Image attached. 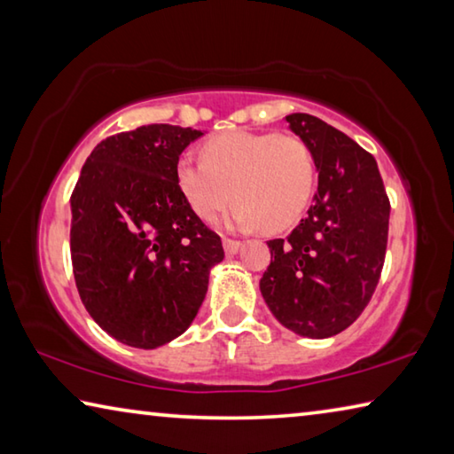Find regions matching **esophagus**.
<instances>
[{
	"mask_svg": "<svg viewBox=\"0 0 454 454\" xmlns=\"http://www.w3.org/2000/svg\"><path fill=\"white\" fill-rule=\"evenodd\" d=\"M222 244H224V252H226L228 256L236 254L238 248H240V246H242L240 240H234V238H224V242H222Z\"/></svg>",
	"mask_w": 454,
	"mask_h": 454,
	"instance_id": "obj_1",
	"label": "esophagus"
}]
</instances>
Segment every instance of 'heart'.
I'll return each instance as SVG.
<instances>
[{
  "mask_svg": "<svg viewBox=\"0 0 454 454\" xmlns=\"http://www.w3.org/2000/svg\"><path fill=\"white\" fill-rule=\"evenodd\" d=\"M176 184L192 212L216 222L236 202L238 228L284 230L309 208L317 188V160L301 136L226 132L202 145V160L182 156Z\"/></svg>",
  "mask_w": 454,
  "mask_h": 454,
  "instance_id": "1",
  "label": "heart"
}]
</instances>
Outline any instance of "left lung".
<instances>
[{
  "instance_id": "8db88e82",
  "label": "left lung",
  "mask_w": 454,
  "mask_h": 454,
  "mask_svg": "<svg viewBox=\"0 0 454 454\" xmlns=\"http://www.w3.org/2000/svg\"><path fill=\"white\" fill-rule=\"evenodd\" d=\"M286 121L312 148L318 190L288 238L268 242L260 292L292 333L328 338L371 302L387 254L390 202L372 153L310 114H290Z\"/></svg>"
}]
</instances>
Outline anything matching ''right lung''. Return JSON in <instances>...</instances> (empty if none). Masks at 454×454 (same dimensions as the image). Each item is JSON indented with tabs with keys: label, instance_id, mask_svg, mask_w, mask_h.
<instances>
[{
	"label": "right lung",
	"instance_id": "1",
	"mask_svg": "<svg viewBox=\"0 0 454 454\" xmlns=\"http://www.w3.org/2000/svg\"><path fill=\"white\" fill-rule=\"evenodd\" d=\"M200 129L148 124L99 142L72 192L74 278L90 317L116 340L156 348L186 330L222 262L220 236L176 184Z\"/></svg>",
	"mask_w": 454,
	"mask_h": 454
}]
</instances>
